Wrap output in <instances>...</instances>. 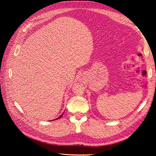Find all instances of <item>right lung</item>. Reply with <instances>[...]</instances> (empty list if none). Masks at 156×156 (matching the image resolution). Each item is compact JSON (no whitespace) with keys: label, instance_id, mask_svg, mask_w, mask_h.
<instances>
[{"label":"right lung","instance_id":"add662e5","mask_svg":"<svg viewBox=\"0 0 156 156\" xmlns=\"http://www.w3.org/2000/svg\"><path fill=\"white\" fill-rule=\"evenodd\" d=\"M63 115H64V113H63L62 115H60V116H59V117H58L57 119H54V120H56V119H59V118H61V117H62V116H63ZM54 120H52V121H54Z\"/></svg>","mask_w":156,"mask_h":156}]
</instances>
